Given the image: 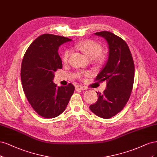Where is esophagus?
Segmentation results:
<instances>
[{"label":"esophagus","instance_id":"obj_1","mask_svg":"<svg viewBox=\"0 0 157 157\" xmlns=\"http://www.w3.org/2000/svg\"><path fill=\"white\" fill-rule=\"evenodd\" d=\"M77 90H86L87 89V87H85V86H81V85H78L76 87H75Z\"/></svg>","mask_w":157,"mask_h":157}]
</instances>
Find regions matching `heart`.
Listing matches in <instances>:
<instances>
[{
    "label": "heart",
    "instance_id": "obj_1",
    "mask_svg": "<svg viewBox=\"0 0 157 157\" xmlns=\"http://www.w3.org/2000/svg\"><path fill=\"white\" fill-rule=\"evenodd\" d=\"M74 47L75 49L79 50L83 54H85L87 58L90 60L94 59L97 64H102L104 60V56L101 55L102 47L99 43L91 40H87L81 41L75 44ZM70 55V50L65 49L62 54L61 59L63 61L66 63L68 62ZM90 75V72H85L83 73H79L78 77L88 76Z\"/></svg>",
    "mask_w": 157,
    "mask_h": 157
}]
</instances>
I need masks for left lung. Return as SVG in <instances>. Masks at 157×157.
Listing matches in <instances>:
<instances>
[{"label":"left lung","instance_id":"obj_1","mask_svg":"<svg viewBox=\"0 0 157 157\" xmlns=\"http://www.w3.org/2000/svg\"><path fill=\"white\" fill-rule=\"evenodd\" d=\"M95 35L104 38L108 44V59L96 78L99 82H106L104 93H97V102L90 105L95 115L109 119L123 109L129 100L134 79V64L127 44L112 33L102 31Z\"/></svg>","mask_w":157,"mask_h":157}]
</instances>
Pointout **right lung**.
<instances>
[{"mask_svg":"<svg viewBox=\"0 0 157 157\" xmlns=\"http://www.w3.org/2000/svg\"><path fill=\"white\" fill-rule=\"evenodd\" d=\"M71 39L45 34L38 37L25 52L21 63L23 91L32 108L45 118H54L65 110L75 87L72 83H54L55 72L63 68L58 53L60 45Z\"/></svg>","mask_w":157,"mask_h":157,"instance_id":"1","label":"right lung"}]
</instances>
